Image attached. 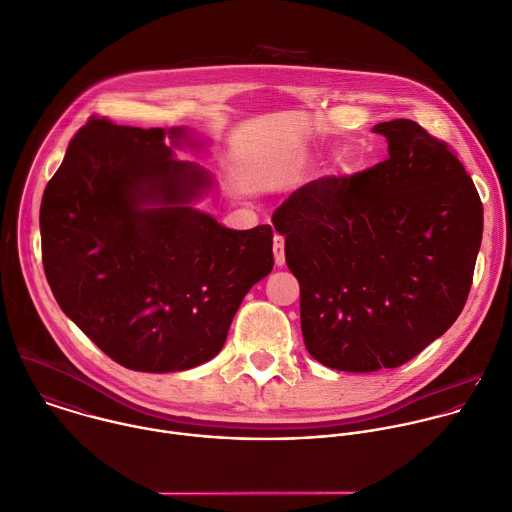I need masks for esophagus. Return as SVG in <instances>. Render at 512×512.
<instances>
[{
    "instance_id": "obj_1",
    "label": "esophagus",
    "mask_w": 512,
    "mask_h": 512,
    "mask_svg": "<svg viewBox=\"0 0 512 512\" xmlns=\"http://www.w3.org/2000/svg\"><path fill=\"white\" fill-rule=\"evenodd\" d=\"M273 253H275V263L279 267H283L285 265V241L279 233H275V237H273Z\"/></svg>"
}]
</instances>
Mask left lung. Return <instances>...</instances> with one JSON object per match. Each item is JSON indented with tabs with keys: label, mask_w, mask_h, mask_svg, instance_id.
<instances>
[{
	"label": "left lung",
	"mask_w": 512,
	"mask_h": 512,
	"mask_svg": "<svg viewBox=\"0 0 512 512\" xmlns=\"http://www.w3.org/2000/svg\"><path fill=\"white\" fill-rule=\"evenodd\" d=\"M389 157L321 177L273 213L301 289L307 351L349 373L395 369L461 315L483 203L449 143L411 119L377 123Z\"/></svg>",
	"instance_id": "left-lung-1"
}]
</instances>
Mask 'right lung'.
Segmentation results:
<instances>
[{
    "mask_svg": "<svg viewBox=\"0 0 512 512\" xmlns=\"http://www.w3.org/2000/svg\"><path fill=\"white\" fill-rule=\"evenodd\" d=\"M181 141H191L183 127L91 117L39 209L43 269L61 311L107 357L141 373L213 359L243 297L275 263L271 225L235 231L189 205L213 177L173 159Z\"/></svg>",
    "mask_w": 512,
    "mask_h": 512,
    "instance_id": "obj_1",
    "label": "right lung"
}]
</instances>
